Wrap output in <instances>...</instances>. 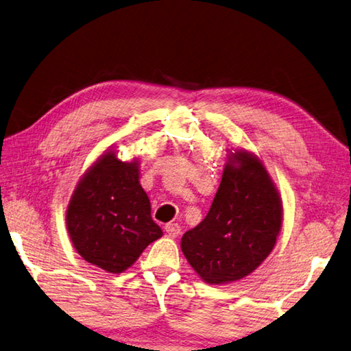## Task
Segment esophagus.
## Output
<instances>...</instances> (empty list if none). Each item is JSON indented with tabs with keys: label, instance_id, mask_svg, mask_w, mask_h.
Wrapping results in <instances>:
<instances>
[{
	"label": "esophagus",
	"instance_id": "34e87169",
	"mask_svg": "<svg viewBox=\"0 0 351 351\" xmlns=\"http://www.w3.org/2000/svg\"><path fill=\"white\" fill-rule=\"evenodd\" d=\"M165 232L168 233V236H171V238H177L182 232V227L176 223H169L165 226Z\"/></svg>",
	"mask_w": 351,
	"mask_h": 351
}]
</instances>
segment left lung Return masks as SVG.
<instances>
[{"label": "left lung", "instance_id": "left-lung-1", "mask_svg": "<svg viewBox=\"0 0 351 351\" xmlns=\"http://www.w3.org/2000/svg\"><path fill=\"white\" fill-rule=\"evenodd\" d=\"M282 221V198L262 160L234 149L206 218L183 234L182 252L206 283L241 280L273 252Z\"/></svg>", "mask_w": 351, "mask_h": 351}]
</instances>
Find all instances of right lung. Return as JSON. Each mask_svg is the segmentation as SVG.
<instances>
[{"instance_id": "obj_1", "label": "right lung", "mask_w": 351, "mask_h": 351, "mask_svg": "<svg viewBox=\"0 0 351 351\" xmlns=\"http://www.w3.org/2000/svg\"><path fill=\"white\" fill-rule=\"evenodd\" d=\"M73 245L86 262L119 274L163 234L139 183V160L107 149L78 180L66 209Z\"/></svg>"}]
</instances>
